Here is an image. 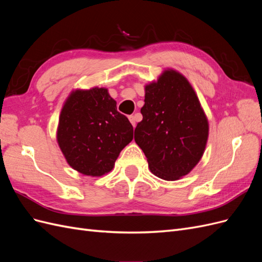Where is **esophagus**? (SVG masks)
Here are the masks:
<instances>
[{
	"mask_svg": "<svg viewBox=\"0 0 262 262\" xmlns=\"http://www.w3.org/2000/svg\"><path fill=\"white\" fill-rule=\"evenodd\" d=\"M129 120H130L131 124L133 125V128H134V126H136V117H134V116H129Z\"/></svg>",
	"mask_w": 262,
	"mask_h": 262,
	"instance_id": "1",
	"label": "esophagus"
}]
</instances>
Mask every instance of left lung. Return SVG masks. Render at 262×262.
Segmentation results:
<instances>
[{
	"label": "left lung",
	"mask_w": 262,
	"mask_h": 262,
	"mask_svg": "<svg viewBox=\"0 0 262 262\" xmlns=\"http://www.w3.org/2000/svg\"><path fill=\"white\" fill-rule=\"evenodd\" d=\"M143 116L134 131L149 170L173 181L191 171L203 156L209 138V121L187 78L166 69L144 86Z\"/></svg>",
	"instance_id": "1"
}]
</instances>
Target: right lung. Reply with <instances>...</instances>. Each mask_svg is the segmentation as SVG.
I'll return each instance as SVG.
<instances>
[{"instance_id":"obj_1","label":"right lung","mask_w":262,"mask_h":262,"mask_svg":"<svg viewBox=\"0 0 262 262\" xmlns=\"http://www.w3.org/2000/svg\"><path fill=\"white\" fill-rule=\"evenodd\" d=\"M132 139L133 126L107 89L71 92L61 109L57 142L73 169L91 177L105 175Z\"/></svg>"}]
</instances>
